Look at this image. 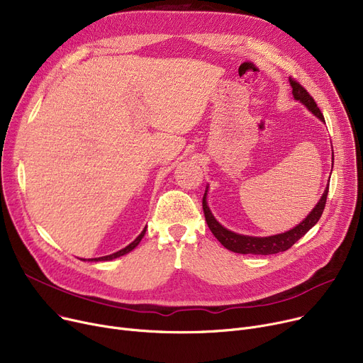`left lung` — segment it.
<instances>
[{"label":"left lung","instance_id":"left-lung-1","mask_svg":"<svg viewBox=\"0 0 363 363\" xmlns=\"http://www.w3.org/2000/svg\"><path fill=\"white\" fill-rule=\"evenodd\" d=\"M292 86V93L295 96L296 101H301L313 115H317L323 123H325V119L320 111V108L317 106V102L313 101L312 96L308 93V90L295 79H289ZM207 194V191H206ZM206 194L203 197V211L206 216V222L211 230V233L217 238L219 242L228 248L229 251L238 252V254H257V255H270V254H277V252H283L286 250L291 248L296 240H299L313 225H315L320 217L324 211L325 203H327V196H328V186L325 188L324 194L321 197V200L318 201V204L315 206L308 216L306 219L299 223L296 228L291 229L289 232L280 233V235H274V236H267V238H255V236H245V235H238L235 232L228 230L226 228H223L219 222L214 219V216L211 214L207 201H206Z\"/></svg>","mask_w":363,"mask_h":363}]
</instances>
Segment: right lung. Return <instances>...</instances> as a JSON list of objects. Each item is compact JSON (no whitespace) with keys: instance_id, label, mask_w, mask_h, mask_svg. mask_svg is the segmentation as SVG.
Here are the masks:
<instances>
[{"instance_id":"obj_1","label":"right lung","mask_w":363,"mask_h":363,"mask_svg":"<svg viewBox=\"0 0 363 363\" xmlns=\"http://www.w3.org/2000/svg\"><path fill=\"white\" fill-rule=\"evenodd\" d=\"M144 233H146V228H144V230L133 240V242L128 245V247H125L124 250H121V251H118V252H113V254H111V255H106V257H101V258H93V259H89V261H109V259H113V258H116V257H121V255H124V254H128L130 251H133L138 244H140V240L143 239V236H144Z\"/></svg>"}]
</instances>
